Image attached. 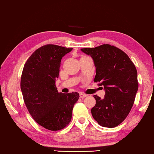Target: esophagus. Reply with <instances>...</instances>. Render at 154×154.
Returning a JSON list of instances; mask_svg holds the SVG:
<instances>
[{
  "label": "esophagus",
  "mask_w": 154,
  "mask_h": 154,
  "mask_svg": "<svg viewBox=\"0 0 154 154\" xmlns=\"http://www.w3.org/2000/svg\"><path fill=\"white\" fill-rule=\"evenodd\" d=\"M87 94H84V93H80V98H85L87 97Z\"/></svg>",
  "instance_id": "34e87169"
}]
</instances>
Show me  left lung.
Wrapping results in <instances>:
<instances>
[{
  "mask_svg": "<svg viewBox=\"0 0 154 154\" xmlns=\"http://www.w3.org/2000/svg\"><path fill=\"white\" fill-rule=\"evenodd\" d=\"M81 51L91 56L96 68L94 82L104 86L103 99L94 95L91 109L94 120L103 127L112 128L125 119L134 103L138 90L137 72L129 56L120 49L109 44Z\"/></svg>",
  "mask_w": 154,
  "mask_h": 154,
  "instance_id": "1",
  "label": "left lung"
}]
</instances>
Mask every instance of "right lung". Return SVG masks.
<instances>
[{
    "label": "right lung",
    "instance_id": "add662e5",
    "mask_svg": "<svg viewBox=\"0 0 154 154\" xmlns=\"http://www.w3.org/2000/svg\"><path fill=\"white\" fill-rule=\"evenodd\" d=\"M72 48L48 44L37 49L25 63L21 78L23 100L31 117L40 125L58 131L70 122L78 92H58L56 79L61 60Z\"/></svg>",
    "mask_w": 154,
    "mask_h": 154
}]
</instances>
